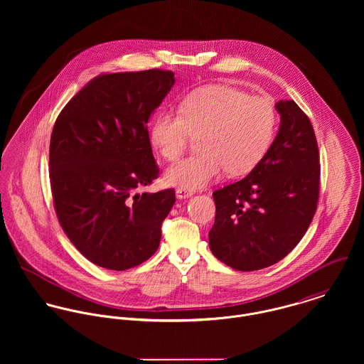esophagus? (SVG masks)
I'll return each instance as SVG.
<instances>
[{
    "label": "esophagus",
    "instance_id": "esophagus-1",
    "mask_svg": "<svg viewBox=\"0 0 364 364\" xmlns=\"http://www.w3.org/2000/svg\"><path fill=\"white\" fill-rule=\"evenodd\" d=\"M193 191H188V189H182V188H178L176 189V198L179 199H186V198H191L193 196Z\"/></svg>",
    "mask_w": 364,
    "mask_h": 364
}]
</instances>
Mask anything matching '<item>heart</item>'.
<instances>
[{
    "instance_id": "heart-1",
    "label": "heart",
    "mask_w": 364,
    "mask_h": 364,
    "mask_svg": "<svg viewBox=\"0 0 364 364\" xmlns=\"http://www.w3.org/2000/svg\"><path fill=\"white\" fill-rule=\"evenodd\" d=\"M277 113L266 97H250L230 85H208L191 94L181 112H162L151 126V141L166 161H176L193 137L200 153L165 172V182L199 189L220 172L230 176L252 171L267 153Z\"/></svg>"
}]
</instances>
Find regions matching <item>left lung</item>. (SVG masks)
I'll return each mask as SVG.
<instances>
[{"label": "left lung", "instance_id": "8db88e82", "mask_svg": "<svg viewBox=\"0 0 364 364\" xmlns=\"http://www.w3.org/2000/svg\"><path fill=\"white\" fill-rule=\"evenodd\" d=\"M280 129L259 164L241 181L213 192V255L252 272L289 255L304 237L319 196V151L309 116L279 101Z\"/></svg>", "mask_w": 364, "mask_h": 364}]
</instances>
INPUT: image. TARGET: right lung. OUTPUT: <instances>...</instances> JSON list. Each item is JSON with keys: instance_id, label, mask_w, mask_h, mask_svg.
<instances>
[{"instance_id": "1", "label": "right lung", "mask_w": 364, "mask_h": 364, "mask_svg": "<svg viewBox=\"0 0 364 364\" xmlns=\"http://www.w3.org/2000/svg\"><path fill=\"white\" fill-rule=\"evenodd\" d=\"M169 70L101 74L55 119L49 173L58 223L92 263L126 270L151 258L175 191L136 193L159 168L149 120L172 88Z\"/></svg>"}]
</instances>
